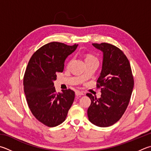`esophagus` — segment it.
I'll return each instance as SVG.
<instances>
[{
  "instance_id": "esophagus-1",
  "label": "esophagus",
  "mask_w": 151,
  "mask_h": 151,
  "mask_svg": "<svg viewBox=\"0 0 151 151\" xmlns=\"http://www.w3.org/2000/svg\"><path fill=\"white\" fill-rule=\"evenodd\" d=\"M75 94H76V96H80L84 95V93L83 92H81V91H78V90H76V91L75 92Z\"/></svg>"
}]
</instances>
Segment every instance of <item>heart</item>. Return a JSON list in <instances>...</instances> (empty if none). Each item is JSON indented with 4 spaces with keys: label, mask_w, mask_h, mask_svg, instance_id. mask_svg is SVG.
<instances>
[{
    "label": "heart",
    "mask_w": 151,
    "mask_h": 151,
    "mask_svg": "<svg viewBox=\"0 0 151 151\" xmlns=\"http://www.w3.org/2000/svg\"><path fill=\"white\" fill-rule=\"evenodd\" d=\"M86 59H97L96 57L92 55H88L86 57Z\"/></svg>",
    "instance_id": "obj_1"
}]
</instances>
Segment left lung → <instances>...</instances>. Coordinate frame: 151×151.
I'll list each match as a JSON object with an SVG mask.
<instances>
[{
	"mask_svg": "<svg viewBox=\"0 0 151 151\" xmlns=\"http://www.w3.org/2000/svg\"><path fill=\"white\" fill-rule=\"evenodd\" d=\"M92 45L103 52L102 69L96 83L102 94L97 98L86 94L91 100L87 114L93 124L106 127L118 122L124 114L133 92L134 79L129 61L121 49L108 43Z\"/></svg>",
	"mask_w": 151,
	"mask_h": 151,
	"instance_id": "1",
	"label": "left lung"
}]
</instances>
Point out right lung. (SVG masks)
I'll list each match as a JSON object with an SVG mask.
<instances>
[{"mask_svg": "<svg viewBox=\"0 0 151 151\" xmlns=\"http://www.w3.org/2000/svg\"><path fill=\"white\" fill-rule=\"evenodd\" d=\"M77 46L56 42L43 45L32 55L24 73V90L29 108L47 127L65 121L75 99V92L70 89L57 94L53 81L57 73L63 71L65 60Z\"/></svg>", "mask_w": 151, "mask_h": 151, "instance_id": "1", "label": "right lung"}]
</instances>
